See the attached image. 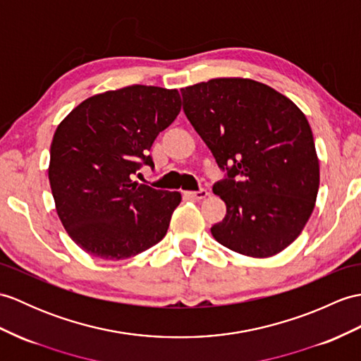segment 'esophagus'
Segmentation results:
<instances>
[{
    "label": "esophagus",
    "mask_w": 361,
    "mask_h": 361,
    "mask_svg": "<svg viewBox=\"0 0 361 361\" xmlns=\"http://www.w3.org/2000/svg\"><path fill=\"white\" fill-rule=\"evenodd\" d=\"M186 195L188 198H190V200H203V198H206L207 195H209V192L206 190V189H198V190H195V192H186Z\"/></svg>",
    "instance_id": "obj_1"
}]
</instances>
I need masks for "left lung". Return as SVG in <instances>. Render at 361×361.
<instances>
[{"mask_svg":"<svg viewBox=\"0 0 361 361\" xmlns=\"http://www.w3.org/2000/svg\"><path fill=\"white\" fill-rule=\"evenodd\" d=\"M183 111L224 177L226 216L214 238L247 257L281 252L314 211L320 169L305 114L254 80L215 78L181 89Z\"/></svg>","mask_w":361,"mask_h":361,"instance_id":"left-lung-1","label":"left lung"}]
</instances>
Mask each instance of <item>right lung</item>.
<instances>
[{
    "label": "right lung",
    "mask_w": 361,
    "mask_h": 361,
    "mask_svg": "<svg viewBox=\"0 0 361 361\" xmlns=\"http://www.w3.org/2000/svg\"><path fill=\"white\" fill-rule=\"evenodd\" d=\"M180 111L178 90L133 85L87 98L56 128L50 189L64 229L87 254L124 259L164 238L181 195L133 175L154 167L149 150Z\"/></svg>",
    "instance_id": "1"
}]
</instances>
